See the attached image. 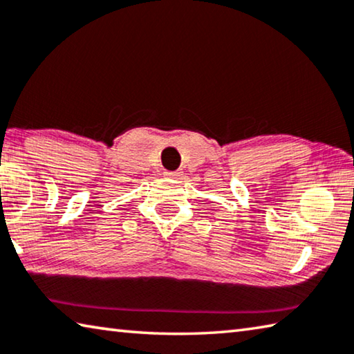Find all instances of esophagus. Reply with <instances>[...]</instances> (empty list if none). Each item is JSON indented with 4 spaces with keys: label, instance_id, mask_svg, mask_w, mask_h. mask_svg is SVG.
I'll use <instances>...</instances> for the list:
<instances>
[{
    "label": "esophagus",
    "instance_id": "obj_1",
    "mask_svg": "<svg viewBox=\"0 0 354 354\" xmlns=\"http://www.w3.org/2000/svg\"><path fill=\"white\" fill-rule=\"evenodd\" d=\"M166 177H172V178H178L182 177V171H176V172H165Z\"/></svg>",
    "mask_w": 354,
    "mask_h": 354
}]
</instances>
